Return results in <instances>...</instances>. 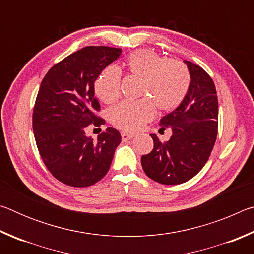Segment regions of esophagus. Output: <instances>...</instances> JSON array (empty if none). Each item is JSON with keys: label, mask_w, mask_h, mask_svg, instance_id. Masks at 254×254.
I'll return each mask as SVG.
<instances>
[{"label": "esophagus", "mask_w": 254, "mask_h": 254, "mask_svg": "<svg viewBox=\"0 0 254 254\" xmlns=\"http://www.w3.org/2000/svg\"><path fill=\"white\" fill-rule=\"evenodd\" d=\"M121 136H122V141H127V140H131L134 135L130 134V133H127V132H122Z\"/></svg>", "instance_id": "1"}]
</instances>
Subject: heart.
Returning <instances> with one entry per match:
<instances>
[{
  "mask_svg": "<svg viewBox=\"0 0 254 254\" xmlns=\"http://www.w3.org/2000/svg\"><path fill=\"white\" fill-rule=\"evenodd\" d=\"M127 75L140 79L139 101H124L109 111L111 123L123 131L134 132L151 121L159 111L177 107L186 96L190 83L187 67L176 59H167L152 50L140 49L126 60ZM97 97L106 104L121 94V74L117 68H107L95 81Z\"/></svg>",
  "mask_w": 254,
  "mask_h": 254,
  "instance_id": "1",
  "label": "heart"
}]
</instances>
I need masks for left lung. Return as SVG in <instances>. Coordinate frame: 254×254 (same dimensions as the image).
I'll return each instance as SVG.
<instances>
[{"instance_id": "1", "label": "left lung", "mask_w": 254, "mask_h": 254, "mask_svg": "<svg viewBox=\"0 0 254 254\" xmlns=\"http://www.w3.org/2000/svg\"><path fill=\"white\" fill-rule=\"evenodd\" d=\"M190 84L177 109L160 120L173 135L161 142L156 134L152 151L142 156L145 175L163 185L186 183L199 173L214 148L218 127V102L214 81L203 68L186 62Z\"/></svg>"}]
</instances>
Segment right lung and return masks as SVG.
I'll use <instances>...</instances> for the list:
<instances>
[{
    "label": "right lung",
    "mask_w": 254,
    "mask_h": 254,
    "mask_svg": "<svg viewBox=\"0 0 254 254\" xmlns=\"http://www.w3.org/2000/svg\"><path fill=\"white\" fill-rule=\"evenodd\" d=\"M122 50L88 46L50 68L34 103L32 127L42 161L56 179L71 187H88L104 177L121 134L107 127L97 140L86 135L89 126L101 127V105L94 83Z\"/></svg>",
    "instance_id": "add662e5"
}]
</instances>
